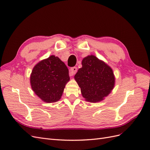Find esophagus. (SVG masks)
Returning <instances> with one entry per match:
<instances>
[{"instance_id":"34e87169","label":"esophagus","mask_w":150,"mask_h":150,"mask_svg":"<svg viewBox=\"0 0 150 150\" xmlns=\"http://www.w3.org/2000/svg\"><path fill=\"white\" fill-rule=\"evenodd\" d=\"M77 70H78V69H77L76 67H71V69H70V72H69L70 76H74L76 73Z\"/></svg>"}]
</instances>
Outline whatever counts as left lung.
I'll list each match as a JSON object with an SVG mask.
<instances>
[{
	"label": "left lung",
	"instance_id": "left-lung-1",
	"mask_svg": "<svg viewBox=\"0 0 150 150\" xmlns=\"http://www.w3.org/2000/svg\"><path fill=\"white\" fill-rule=\"evenodd\" d=\"M82 67L74 76L85 100L98 103L110 94L115 87V76L111 67L94 55L85 57Z\"/></svg>",
	"mask_w": 150,
	"mask_h": 150
}]
</instances>
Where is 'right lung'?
Listing matches in <instances>:
<instances>
[{
  "mask_svg": "<svg viewBox=\"0 0 150 150\" xmlns=\"http://www.w3.org/2000/svg\"><path fill=\"white\" fill-rule=\"evenodd\" d=\"M69 80L67 66L54 55L35 65L30 76L32 89L42 101L48 103L59 100Z\"/></svg>",
  "mask_w": 150,
  "mask_h": 150,
  "instance_id": "add662e5",
  "label": "right lung"
}]
</instances>
